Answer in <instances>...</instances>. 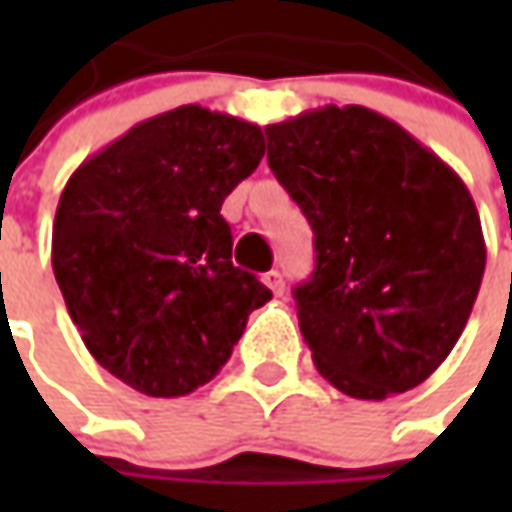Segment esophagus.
<instances>
[{
    "instance_id": "34e87169",
    "label": "esophagus",
    "mask_w": 512,
    "mask_h": 512,
    "mask_svg": "<svg viewBox=\"0 0 512 512\" xmlns=\"http://www.w3.org/2000/svg\"><path fill=\"white\" fill-rule=\"evenodd\" d=\"M265 285L276 293V296H282L285 293V279H282V273L279 270H270V273H265Z\"/></svg>"
}]
</instances>
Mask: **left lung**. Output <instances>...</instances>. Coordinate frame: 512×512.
Instances as JSON below:
<instances>
[{"instance_id": "obj_1", "label": "left lung", "mask_w": 512, "mask_h": 512, "mask_svg": "<svg viewBox=\"0 0 512 512\" xmlns=\"http://www.w3.org/2000/svg\"><path fill=\"white\" fill-rule=\"evenodd\" d=\"M267 165L316 236L293 290L316 370L353 399L413 390L450 356L487 262L459 173L402 125L325 105L267 125Z\"/></svg>"}]
</instances>
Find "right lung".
<instances>
[{
    "label": "right lung",
    "instance_id": "right-lung-1",
    "mask_svg": "<svg viewBox=\"0 0 512 512\" xmlns=\"http://www.w3.org/2000/svg\"><path fill=\"white\" fill-rule=\"evenodd\" d=\"M262 156L259 125L182 105L73 170L53 219V276L90 356L119 382L156 399L193 393L270 302L230 262L222 219Z\"/></svg>",
    "mask_w": 512,
    "mask_h": 512
}]
</instances>
